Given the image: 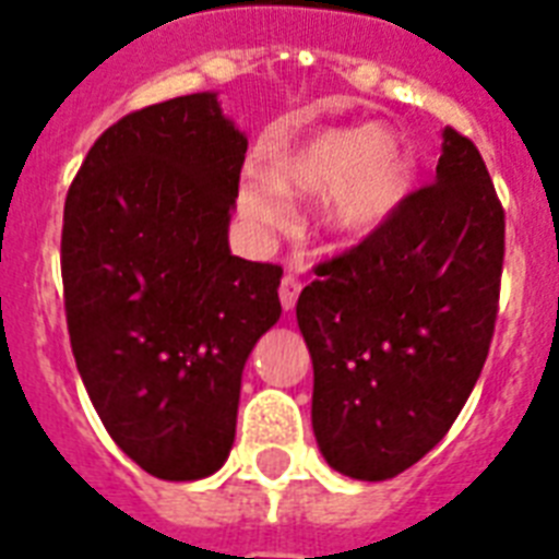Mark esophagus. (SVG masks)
<instances>
[{
  "mask_svg": "<svg viewBox=\"0 0 559 559\" xmlns=\"http://www.w3.org/2000/svg\"><path fill=\"white\" fill-rule=\"evenodd\" d=\"M298 293H301V281H298L296 275H284V278H281V287H278V296H281V305H284V310H293V307H296Z\"/></svg>",
  "mask_w": 559,
  "mask_h": 559,
  "instance_id": "obj_1",
  "label": "esophagus"
}]
</instances>
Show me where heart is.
<instances>
[{"mask_svg": "<svg viewBox=\"0 0 559 559\" xmlns=\"http://www.w3.org/2000/svg\"><path fill=\"white\" fill-rule=\"evenodd\" d=\"M270 179L249 174L237 205L249 223L284 228V197L322 193L319 217L333 237L366 240L391 219L412 186V162L400 139L382 127H331L270 153Z\"/></svg>", "mask_w": 559, "mask_h": 559, "instance_id": "obj_1", "label": "heart"}]
</instances>
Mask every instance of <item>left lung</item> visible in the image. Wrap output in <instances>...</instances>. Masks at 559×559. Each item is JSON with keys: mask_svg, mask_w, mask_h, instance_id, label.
Masks as SVG:
<instances>
[{"mask_svg": "<svg viewBox=\"0 0 559 559\" xmlns=\"http://www.w3.org/2000/svg\"><path fill=\"white\" fill-rule=\"evenodd\" d=\"M504 209L481 153L443 130L432 186L316 266L296 319L313 359V432L342 476L385 481L455 424L485 368Z\"/></svg>", "mask_w": 559, "mask_h": 559, "instance_id": "obj_1", "label": "left lung"}]
</instances>
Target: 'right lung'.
I'll list each match as a JSON object with an SVG mask.
<instances>
[{"mask_svg":"<svg viewBox=\"0 0 559 559\" xmlns=\"http://www.w3.org/2000/svg\"><path fill=\"white\" fill-rule=\"evenodd\" d=\"M246 144L214 92L170 98L104 130L66 197L74 362L112 441L165 481L223 467L246 359L281 319L284 270L228 249Z\"/></svg>","mask_w":559,"mask_h":559,"instance_id":"obj_1","label":"right lung"}]
</instances>
